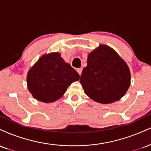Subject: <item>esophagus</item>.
<instances>
[{"label": "esophagus", "instance_id": "esophagus-1", "mask_svg": "<svg viewBox=\"0 0 151 151\" xmlns=\"http://www.w3.org/2000/svg\"><path fill=\"white\" fill-rule=\"evenodd\" d=\"M77 72L78 73H79V76H81V72H82V70H81V69H77Z\"/></svg>", "mask_w": 151, "mask_h": 151}]
</instances>
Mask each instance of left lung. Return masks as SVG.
<instances>
[{"instance_id": "1", "label": "left lung", "mask_w": 151, "mask_h": 151, "mask_svg": "<svg viewBox=\"0 0 151 151\" xmlns=\"http://www.w3.org/2000/svg\"><path fill=\"white\" fill-rule=\"evenodd\" d=\"M130 81L129 67L112 48L101 45L88 55L80 83L86 94L95 101H118L127 91Z\"/></svg>"}]
</instances>
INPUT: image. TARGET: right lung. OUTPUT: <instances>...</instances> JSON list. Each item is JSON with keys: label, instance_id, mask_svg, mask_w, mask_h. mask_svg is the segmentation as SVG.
<instances>
[{"label": "right lung", "instance_id": "1", "mask_svg": "<svg viewBox=\"0 0 151 151\" xmlns=\"http://www.w3.org/2000/svg\"><path fill=\"white\" fill-rule=\"evenodd\" d=\"M79 79V74L66 63L58 52L45 55L29 70L27 84L36 99L53 102L65 93L67 87Z\"/></svg>", "mask_w": 151, "mask_h": 151}]
</instances>
